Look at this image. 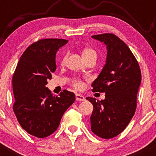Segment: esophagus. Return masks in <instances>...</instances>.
Instances as JSON below:
<instances>
[{"mask_svg":"<svg viewBox=\"0 0 156 156\" xmlns=\"http://www.w3.org/2000/svg\"><path fill=\"white\" fill-rule=\"evenodd\" d=\"M76 101H85V98H84L83 94H76Z\"/></svg>","mask_w":156,"mask_h":156,"instance_id":"obj_1","label":"esophagus"}]
</instances>
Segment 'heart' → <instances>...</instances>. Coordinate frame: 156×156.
<instances>
[{
  "label": "heart",
  "mask_w": 156,
  "mask_h": 156,
  "mask_svg": "<svg viewBox=\"0 0 156 156\" xmlns=\"http://www.w3.org/2000/svg\"><path fill=\"white\" fill-rule=\"evenodd\" d=\"M82 56L83 58H87V57H89V56H97V53L94 50L92 49V48H85L83 50V52H82ZM64 61V58L63 59V62ZM73 85L74 87H76V89H81L83 88V83L81 80H75L73 81Z\"/></svg>",
  "instance_id": "b5f03b06"
}]
</instances>
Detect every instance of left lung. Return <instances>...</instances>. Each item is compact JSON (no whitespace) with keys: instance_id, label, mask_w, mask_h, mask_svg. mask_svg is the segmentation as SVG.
Instances as JSON below:
<instances>
[{"instance_id":"left-lung-1","label":"left lung","mask_w":156,"mask_h":156,"mask_svg":"<svg viewBox=\"0 0 156 156\" xmlns=\"http://www.w3.org/2000/svg\"><path fill=\"white\" fill-rule=\"evenodd\" d=\"M92 37L105 44L107 56L92 84V92H105V99L87 98L93 105L91 130L98 136L112 139L125 129L135 114L141 70L129 48L117 36L103 34Z\"/></svg>"}]
</instances>
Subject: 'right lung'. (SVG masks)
<instances>
[{
  "instance_id": "right-lung-1",
  "label": "right lung",
  "mask_w": 156,
  "mask_h": 156,
  "mask_svg": "<svg viewBox=\"0 0 156 156\" xmlns=\"http://www.w3.org/2000/svg\"><path fill=\"white\" fill-rule=\"evenodd\" d=\"M67 42L44 39L31 44L21 55L13 75L14 112L21 127L34 136L51 135L76 100L73 92L65 89L57 97L45 87L56 69V52Z\"/></svg>"
}]
</instances>
